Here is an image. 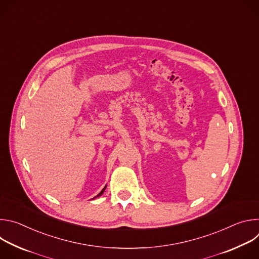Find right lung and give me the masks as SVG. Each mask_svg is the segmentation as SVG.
Instances as JSON below:
<instances>
[{
    "label": "right lung",
    "instance_id": "obj_1",
    "mask_svg": "<svg viewBox=\"0 0 259 259\" xmlns=\"http://www.w3.org/2000/svg\"><path fill=\"white\" fill-rule=\"evenodd\" d=\"M105 189H106V186H105V187H104V188H103V190H102V191H101V192H100V193H99V194H98V195H97V196H96V197H94V198H93V199H95V198H97V197H99V196H101V195H102V194H103V192H104V190H105Z\"/></svg>",
    "mask_w": 259,
    "mask_h": 259
}]
</instances>
